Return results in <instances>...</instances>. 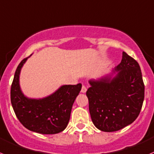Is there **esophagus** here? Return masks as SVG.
I'll use <instances>...</instances> for the list:
<instances>
[{
  "instance_id": "obj_1",
  "label": "esophagus",
  "mask_w": 154,
  "mask_h": 154,
  "mask_svg": "<svg viewBox=\"0 0 154 154\" xmlns=\"http://www.w3.org/2000/svg\"><path fill=\"white\" fill-rule=\"evenodd\" d=\"M87 91V88L85 85H82V90H81V92L82 93H85Z\"/></svg>"
}]
</instances>
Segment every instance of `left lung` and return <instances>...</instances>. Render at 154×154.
Wrapping results in <instances>:
<instances>
[{"label": "left lung", "mask_w": 154, "mask_h": 154, "mask_svg": "<svg viewBox=\"0 0 154 154\" xmlns=\"http://www.w3.org/2000/svg\"><path fill=\"white\" fill-rule=\"evenodd\" d=\"M107 75L89 81L86 95L95 127L115 132L132 124L139 115L144 98V85L138 62L123 51L121 62Z\"/></svg>", "instance_id": "1"}]
</instances>
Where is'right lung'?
Returning a JSON list of instances; mask_svg holds the SVG:
<instances>
[{
  "label": "right lung",
  "mask_w": 154,
  "mask_h": 154,
  "mask_svg": "<svg viewBox=\"0 0 154 154\" xmlns=\"http://www.w3.org/2000/svg\"><path fill=\"white\" fill-rule=\"evenodd\" d=\"M27 58L19 64L12 83L10 98L15 114L21 124L30 131L41 134L62 132L69 123L72 105L82 89V84L63 85L45 98H27L19 85L21 69Z\"/></svg>",
  "instance_id": "add662e5"
}]
</instances>
